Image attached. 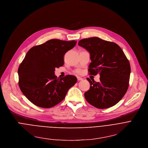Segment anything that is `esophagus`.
<instances>
[{"label": "esophagus", "instance_id": "34e87169", "mask_svg": "<svg viewBox=\"0 0 148 148\" xmlns=\"http://www.w3.org/2000/svg\"><path fill=\"white\" fill-rule=\"evenodd\" d=\"M77 80H78V81L82 80H83V78H82V77H79V76H77Z\"/></svg>", "mask_w": 148, "mask_h": 148}]
</instances>
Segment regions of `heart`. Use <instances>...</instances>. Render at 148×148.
Wrapping results in <instances>:
<instances>
[{"label":"heart","mask_w":148,"mask_h":148,"mask_svg":"<svg viewBox=\"0 0 148 148\" xmlns=\"http://www.w3.org/2000/svg\"><path fill=\"white\" fill-rule=\"evenodd\" d=\"M78 72V73H79V72H79V71H78V72Z\"/></svg>","instance_id":"obj_1"}]
</instances>
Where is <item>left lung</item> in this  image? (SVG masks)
I'll use <instances>...</instances> for the list:
<instances>
[{"label":"left lung","mask_w":148,"mask_h":148,"mask_svg":"<svg viewBox=\"0 0 148 148\" xmlns=\"http://www.w3.org/2000/svg\"><path fill=\"white\" fill-rule=\"evenodd\" d=\"M78 45L90 53V75H100L96 82L89 79L90 89L84 93L86 100L99 109L115 105L125 95L129 86L130 66L122 49L115 43L97 37L80 40Z\"/></svg>","instance_id":"1"}]
</instances>
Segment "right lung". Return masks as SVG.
<instances>
[{"mask_svg":"<svg viewBox=\"0 0 148 148\" xmlns=\"http://www.w3.org/2000/svg\"><path fill=\"white\" fill-rule=\"evenodd\" d=\"M76 42L51 39L27 52L18 69L19 86L32 103L43 108L53 107L64 99L76 83L75 76L57 77L55 74V69L64 64V54Z\"/></svg>","mask_w":148,"mask_h":148,"instance_id":"1","label":"right lung"}]
</instances>
